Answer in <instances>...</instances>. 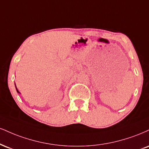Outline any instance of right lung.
Returning a JSON list of instances; mask_svg holds the SVG:
<instances>
[{
  "mask_svg": "<svg viewBox=\"0 0 149 149\" xmlns=\"http://www.w3.org/2000/svg\"><path fill=\"white\" fill-rule=\"evenodd\" d=\"M15 87H16V90H17V92L18 93H19V94H21V93L19 92V90H18V89L17 88V86H16V84H15Z\"/></svg>",
  "mask_w": 149,
  "mask_h": 149,
  "instance_id": "add662e5",
  "label": "right lung"
}]
</instances>
